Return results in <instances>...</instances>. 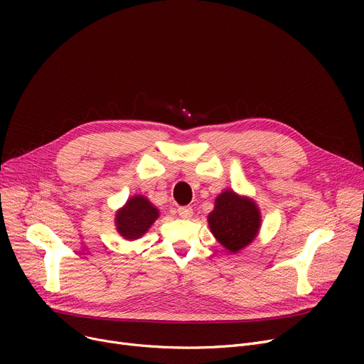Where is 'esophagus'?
Returning <instances> with one entry per match:
<instances>
[{"label":"esophagus","instance_id":"obj_1","mask_svg":"<svg viewBox=\"0 0 364 364\" xmlns=\"http://www.w3.org/2000/svg\"><path fill=\"white\" fill-rule=\"evenodd\" d=\"M178 215L181 217V218H190L193 215V209H192V206H180L178 209Z\"/></svg>","mask_w":364,"mask_h":364}]
</instances>
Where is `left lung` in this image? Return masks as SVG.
I'll return each instance as SVG.
<instances>
[{
	"instance_id": "left-lung-1",
	"label": "left lung",
	"mask_w": 364,
	"mask_h": 364,
	"mask_svg": "<svg viewBox=\"0 0 364 364\" xmlns=\"http://www.w3.org/2000/svg\"><path fill=\"white\" fill-rule=\"evenodd\" d=\"M208 223L217 240L230 252H237L254 240L261 217L251 199L239 198L227 190L217 198L215 209L209 214Z\"/></svg>"
}]
</instances>
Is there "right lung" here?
Wrapping results in <instances>:
<instances>
[{
    "label": "right lung",
    "instance_id": "add662e5",
    "mask_svg": "<svg viewBox=\"0 0 364 364\" xmlns=\"http://www.w3.org/2000/svg\"><path fill=\"white\" fill-rule=\"evenodd\" d=\"M159 213L144 196L131 198L117 214V228L128 240L139 239L155 223Z\"/></svg>",
    "mask_w": 364,
    "mask_h": 364
}]
</instances>
